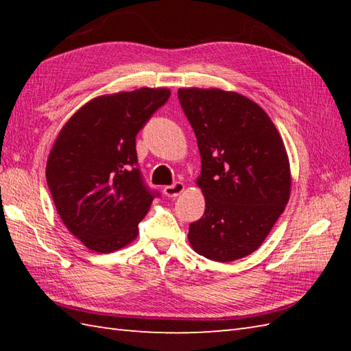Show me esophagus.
<instances>
[{
    "label": "esophagus",
    "mask_w": 351,
    "mask_h": 351,
    "mask_svg": "<svg viewBox=\"0 0 351 351\" xmlns=\"http://www.w3.org/2000/svg\"><path fill=\"white\" fill-rule=\"evenodd\" d=\"M184 190H185V185L182 182H175L173 185H167V187H164L162 191L167 197H176L180 196Z\"/></svg>",
    "instance_id": "esophagus-1"
}]
</instances>
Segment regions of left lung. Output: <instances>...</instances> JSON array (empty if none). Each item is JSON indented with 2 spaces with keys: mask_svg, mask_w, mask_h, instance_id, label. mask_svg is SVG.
I'll return each mask as SVG.
<instances>
[{
  "mask_svg": "<svg viewBox=\"0 0 351 351\" xmlns=\"http://www.w3.org/2000/svg\"><path fill=\"white\" fill-rule=\"evenodd\" d=\"M202 161L196 185L204 217L191 223L190 245L217 263L255 252L285 210L291 169L285 145L256 102L221 88L178 90Z\"/></svg>",
  "mask_w": 351,
  "mask_h": 351,
  "instance_id": "1",
  "label": "left lung"
}]
</instances>
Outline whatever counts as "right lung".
<instances>
[{
	"label": "right lung",
	"mask_w": 351,
	"mask_h": 351,
	"mask_svg": "<svg viewBox=\"0 0 351 351\" xmlns=\"http://www.w3.org/2000/svg\"><path fill=\"white\" fill-rule=\"evenodd\" d=\"M169 96L166 87L96 96L57 134L47 182L64 226L87 249L111 253L137 238L154 195L136 167V136Z\"/></svg>",
	"instance_id": "add662e5"
}]
</instances>
